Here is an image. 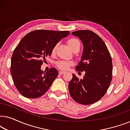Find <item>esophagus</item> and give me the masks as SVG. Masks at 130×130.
I'll return each instance as SVG.
<instances>
[{
	"label": "esophagus",
	"instance_id": "obj_1",
	"mask_svg": "<svg viewBox=\"0 0 130 130\" xmlns=\"http://www.w3.org/2000/svg\"><path fill=\"white\" fill-rule=\"evenodd\" d=\"M64 73H65V72H63V71H60V72H59V74H60V75H62V74H63Z\"/></svg>",
	"mask_w": 130,
	"mask_h": 130
}]
</instances>
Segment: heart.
Masks as SVG:
<instances>
[{
    "instance_id": "obj_1",
    "label": "heart",
    "mask_w": 130,
    "mask_h": 130,
    "mask_svg": "<svg viewBox=\"0 0 130 130\" xmlns=\"http://www.w3.org/2000/svg\"><path fill=\"white\" fill-rule=\"evenodd\" d=\"M67 44L68 47L70 48V49L72 51L77 49H79L80 47V41L77 38H71L67 41ZM56 46L53 48L52 50V53L54 54L56 51ZM73 64V63L72 61H58L56 63V66L57 67L60 69L61 70H66L69 69V67Z\"/></svg>"
}]
</instances>
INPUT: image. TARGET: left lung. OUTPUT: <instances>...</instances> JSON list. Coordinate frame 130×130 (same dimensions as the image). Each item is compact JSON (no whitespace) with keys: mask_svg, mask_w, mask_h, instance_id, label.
Wrapping results in <instances>:
<instances>
[{"mask_svg":"<svg viewBox=\"0 0 130 130\" xmlns=\"http://www.w3.org/2000/svg\"><path fill=\"white\" fill-rule=\"evenodd\" d=\"M79 37L83 45L81 60L76 67L85 72L83 79L74 74L69 83L71 97L79 104L90 105L102 98L111 83L112 62L111 54L102 39L90 30L72 32Z\"/></svg>","mask_w":130,"mask_h":130,"instance_id":"1","label":"left lung"}]
</instances>
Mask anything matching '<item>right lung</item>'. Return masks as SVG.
Here are the masks:
<instances>
[{
    "instance_id": "add662e5",
    "label": "right lung",
    "mask_w": 130,
    "mask_h": 130,
    "mask_svg": "<svg viewBox=\"0 0 130 130\" xmlns=\"http://www.w3.org/2000/svg\"><path fill=\"white\" fill-rule=\"evenodd\" d=\"M69 31L35 30L27 34L15 48L11 58L10 72L14 85L19 93L27 98L41 96L48 90L58 72L52 67L43 72V60Z\"/></svg>"
}]
</instances>
